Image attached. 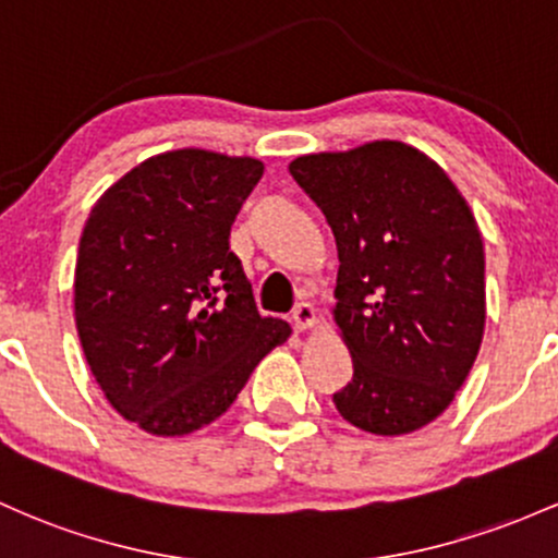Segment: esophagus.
I'll list each match as a JSON object with an SVG mask.
<instances>
[{"label":"esophagus","instance_id":"1","mask_svg":"<svg viewBox=\"0 0 558 558\" xmlns=\"http://www.w3.org/2000/svg\"><path fill=\"white\" fill-rule=\"evenodd\" d=\"M315 323H317V310L312 307L310 302L296 304V310H293V326H296L299 333H304V330L315 328Z\"/></svg>","mask_w":558,"mask_h":558}]
</instances>
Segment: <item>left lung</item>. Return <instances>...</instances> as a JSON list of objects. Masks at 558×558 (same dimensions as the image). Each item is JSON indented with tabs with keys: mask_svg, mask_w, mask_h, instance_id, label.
<instances>
[{
	"mask_svg": "<svg viewBox=\"0 0 558 558\" xmlns=\"http://www.w3.org/2000/svg\"><path fill=\"white\" fill-rule=\"evenodd\" d=\"M293 180L339 246L333 320L354 376L333 402L378 437L418 432L466 381L485 333V246L434 158L400 140L310 153Z\"/></svg>",
	"mask_w": 558,
	"mask_h": 558,
	"instance_id": "left-lung-1",
	"label": "left lung"
}]
</instances>
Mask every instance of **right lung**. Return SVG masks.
Here are the masks:
<instances>
[{"instance_id": "add662e5", "label": "right lung", "mask_w": 558, "mask_h": 558, "mask_svg": "<svg viewBox=\"0 0 558 558\" xmlns=\"http://www.w3.org/2000/svg\"><path fill=\"white\" fill-rule=\"evenodd\" d=\"M265 163L204 148L145 158L92 206L73 317L97 387L156 437H185L235 402L291 326L256 312L230 228Z\"/></svg>"}]
</instances>
